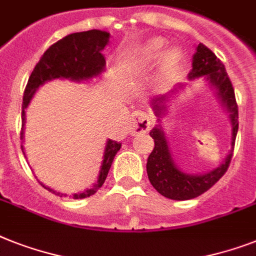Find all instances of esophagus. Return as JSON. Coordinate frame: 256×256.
<instances>
[{
    "instance_id": "esophagus-1",
    "label": "esophagus",
    "mask_w": 256,
    "mask_h": 256,
    "mask_svg": "<svg viewBox=\"0 0 256 256\" xmlns=\"http://www.w3.org/2000/svg\"><path fill=\"white\" fill-rule=\"evenodd\" d=\"M151 126V117L150 114L142 110H136L130 117V124H128V132L132 135H138L142 132H148Z\"/></svg>"
}]
</instances>
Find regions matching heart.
Returning <instances> with one entry per match:
<instances>
[{"mask_svg": "<svg viewBox=\"0 0 256 256\" xmlns=\"http://www.w3.org/2000/svg\"><path fill=\"white\" fill-rule=\"evenodd\" d=\"M164 50V40L163 39L155 38L151 39L143 46L142 50H140V58L142 60H144L146 63H152L155 60L160 59V56L163 55ZM176 59L175 52H168L166 56V64L167 66H171Z\"/></svg>", "mask_w": 256, "mask_h": 256, "instance_id": "b5f03b06", "label": "heart"}]
</instances>
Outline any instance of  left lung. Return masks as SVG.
I'll return each instance as SVG.
<instances>
[{"mask_svg": "<svg viewBox=\"0 0 256 256\" xmlns=\"http://www.w3.org/2000/svg\"><path fill=\"white\" fill-rule=\"evenodd\" d=\"M192 67L189 78L193 80L200 76H205L206 80H209V82L218 89V96L221 97L222 102L225 104L226 109L230 112V118L232 122V146L234 147L236 132H238V105H236L234 88L228 76L225 66L212 50L200 43L196 46V54L193 55ZM166 98L167 96H162L154 102V109L158 117H160V114H163V110L166 109L163 105ZM150 135L152 136L155 147L147 159V175L154 188L162 196L171 200H190L206 192L208 189H210L225 175L232 162V151H230L225 163L213 171L208 172L205 175H188L178 170L172 160L160 126L154 128Z\"/></svg>", "mask_w": 256, "mask_h": 256, "instance_id": "1", "label": "left lung"}]
</instances>
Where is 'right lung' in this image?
Instances as JSON below:
<instances>
[{
	"instance_id": "add662e5",
	"label": "right lung",
	"mask_w": 256,
	"mask_h": 256,
	"mask_svg": "<svg viewBox=\"0 0 256 256\" xmlns=\"http://www.w3.org/2000/svg\"><path fill=\"white\" fill-rule=\"evenodd\" d=\"M110 34L106 31L89 30L82 32H74L63 39H60L42 55L35 68L31 72L26 89L24 93V104H22V124L24 122V109L30 102L31 97L34 96L35 90L44 84L46 81L54 78H70V80H86L97 76L104 70L105 67V58L102 55V50L109 42ZM24 130V126H22ZM24 136V132H20V138ZM24 148V146H20ZM121 148V143L117 140H108L104 160L100 171L98 180L90 189H86L82 193L74 194V198H85L94 194L108 176L116 154ZM50 192L58 196H63V193L55 192L52 189L47 188Z\"/></svg>"
}]
</instances>
